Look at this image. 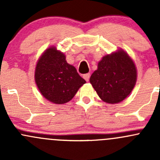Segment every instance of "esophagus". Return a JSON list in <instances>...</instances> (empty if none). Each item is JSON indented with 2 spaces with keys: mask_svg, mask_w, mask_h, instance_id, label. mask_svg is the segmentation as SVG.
Segmentation results:
<instances>
[{
  "mask_svg": "<svg viewBox=\"0 0 160 160\" xmlns=\"http://www.w3.org/2000/svg\"><path fill=\"white\" fill-rule=\"evenodd\" d=\"M90 77V73H87V74H84V75H83V78H84V80L88 82L89 81Z\"/></svg>",
  "mask_w": 160,
  "mask_h": 160,
  "instance_id": "esophagus-1",
  "label": "esophagus"
}]
</instances>
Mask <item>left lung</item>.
Returning a JSON list of instances; mask_svg holds the SVG:
<instances>
[{
	"instance_id": "obj_1",
	"label": "left lung",
	"mask_w": 160,
	"mask_h": 160,
	"mask_svg": "<svg viewBox=\"0 0 160 160\" xmlns=\"http://www.w3.org/2000/svg\"><path fill=\"white\" fill-rule=\"evenodd\" d=\"M134 62L126 52L119 50L108 55L98 62L90 82L102 101L117 104L126 98L136 83Z\"/></svg>"
}]
</instances>
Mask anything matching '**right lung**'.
I'll return each instance as SVG.
<instances>
[{
    "label": "right lung",
    "mask_w": 160,
    "mask_h": 160,
    "mask_svg": "<svg viewBox=\"0 0 160 160\" xmlns=\"http://www.w3.org/2000/svg\"><path fill=\"white\" fill-rule=\"evenodd\" d=\"M35 80L38 90L50 102L62 104L70 101L86 83L63 53L55 47L44 52L35 67Z\"/></svg>",
    "instance_id": "right-lung-1"
}]
</instances>
